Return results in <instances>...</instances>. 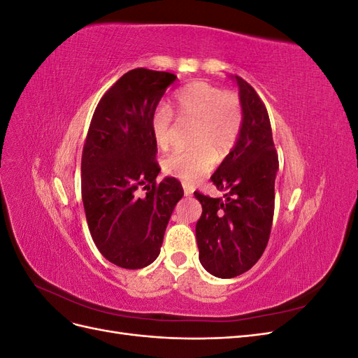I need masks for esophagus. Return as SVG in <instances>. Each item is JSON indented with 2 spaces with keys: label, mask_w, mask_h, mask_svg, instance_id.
Instances as JSON below:
<instances>
[{
  "label": "esophagus",
  "mask_w": 358,
  "mask_h": 358,
  "mask_svg": "<svg viewBox=\"0 0 358 358\" xmlns=\"http://www.w3.org/2000/svg\"><path fill=\"white\" fill-rule=\"evenodd\" d=\"M182 188H183V194H185L187 197H189L191 194L194 192V189H192V187L189 185V183H185V182H183V183H182Z\"/></svg>",
  "instance_id": "esophagus-1"
}]
</instances>
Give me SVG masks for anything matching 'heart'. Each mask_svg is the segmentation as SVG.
<instances>
[{
    "label": "heart",
    "mask_w": 358,
    "mask_h": 358,
    "mask_svg": "<svg viewBox=\"0 0 358 358\" xmlns=\"http://www.w3.org/2000/svg\"><path fill=\"white\" fill-rule=\"evenodd\" d=\"M175 112L180 125H194L191 146L166 158L162 169L169 176L185 183H196L208 175L216 159L233 149L243 124V109L239 96L224 92L208 82H194L175 96ZM154 142L159 149H169L176 137L173 113L159 107L150 121Z\"/></svg>",
    "instance_id": "b5f03b06"
}]
</instances>
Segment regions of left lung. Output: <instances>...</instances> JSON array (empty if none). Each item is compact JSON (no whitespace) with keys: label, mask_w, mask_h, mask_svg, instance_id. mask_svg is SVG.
<instances>
[{"label":"left lung","mask_w":358,"mask_h":358,"mask_svg":"<svg viewBox=\"0 0 358 358\" xmlns=\"http://www.w3.org/2000/svg\"><path fill=\"white\" fill-rule=\"evenodd\" d=\"M239 86L243 124L230 154L212 175L225 200L194 192L203 213L196 225L199 259L216 278L229 279L251 268L268 242L275 210L278 155L266 106L251 85Z\"/></svg>","instance_id":"1"}]
</instances>
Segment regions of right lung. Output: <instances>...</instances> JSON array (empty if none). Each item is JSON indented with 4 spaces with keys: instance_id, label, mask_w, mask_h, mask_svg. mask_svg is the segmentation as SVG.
Wrapping results in <instances>:
<instances>
[{
    "instance_id": "1",
    "label": "right lung",
    "mask_w": 358,
    "mask_h": 358,
    "mask_svg": "<svg viewBox=\"0 0 358 358\" xmlns=\"http://www.w3.org/2000/svg\"><path fill=\"white\" fill-rule=\"evenodd\" d=\"M167 71L134 69L107 91L94 112L82 154V200L92 241L104 258L143 268L159 255L180 182L164 178L150 121L169 86ZM147 189L145 198L136 189Z\"/></svg>"
}]
</instances>
